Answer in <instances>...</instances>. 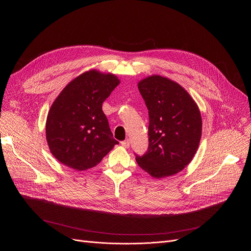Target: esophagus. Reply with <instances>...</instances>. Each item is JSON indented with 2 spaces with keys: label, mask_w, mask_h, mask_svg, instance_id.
I'll use <instances>...</instances> for the list:
<instances>
[{
  "label": "esophagus",
  "mask_w": 251,
  "mask_h": 251,
  "mask_svg": "<svg viewBox=\"0 0 251 251\" xmlns=\"http://www.w3.org/2000/svg\"><path fill=\"white\" fill-rule=\"evenodd\" d=\"M121 145L124 147V148H129L130 147V140H124L121 142Z\"/></svg>",
  "instance_id": "1"
}]
</instances>
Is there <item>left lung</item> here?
I'll return each instance as SVG.
<instances>
[{
    "instance_id": "obj_1",
    "label": "left lung",
    "mask_w": 251,
    "mask_h": 251,
    "mask_svg": "<svg viewBox=\"0 0 251 251\" xmlns=\"http://www.w3.org/2000/svg\"><path fill=\"white\" fill-rule=\"evenodd\" d=\"M149 111V146L136 155L140 168L160 178L181 172L193 160L201 136V116L190 94L160 75L138 83Z\"/></svg>"
}]
</instances>
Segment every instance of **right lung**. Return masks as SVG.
Segmentation results:
<instances>
[{
    "mask_svg": "<svg viewBox=\"0 0 251 251\" xmlns=\"http://www.w3.org/2000/svg\"><path fill=\"white\" fill-rule=\"evenodd\" d=\"M119 83L114 75L89 70L69 82L54 100L46 133L50 150L60 163L84 171L119 144L102 111V103Z\"/></svg>",
    "mask_w": 251,
    "mask_h": 251,
    "instance_id": "obj_1",
    "label": "right lung"
}]
</instances>
